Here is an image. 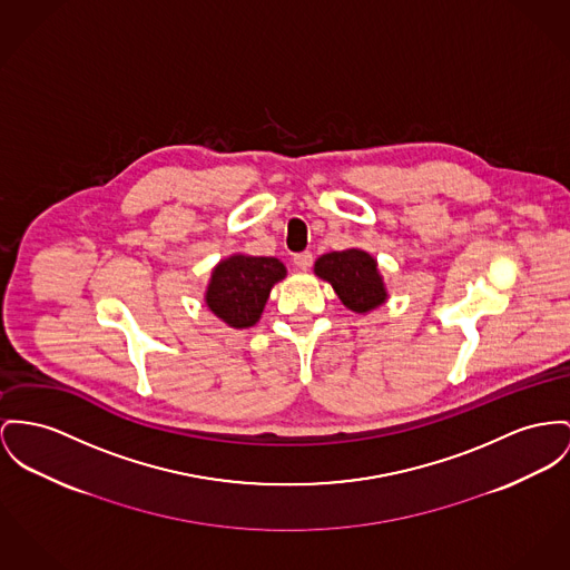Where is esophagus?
<instances>
[{
	"instance_id": "obj_1",
	"label": "esophagus",
	"mask_w": 570,
	"mask_h": 570,
	"mask_svg": "<svg viewBox=\"0 0 570 570\" xmlns=\"http://www.w3.org/2000/svg\"><path fill=\"white\" fill-rule=\"evenodd\" d=\"M294 266L298 267V269H308V267L313 266V255L308 250L294 255Z\"/></svg>"
}]
</instances>
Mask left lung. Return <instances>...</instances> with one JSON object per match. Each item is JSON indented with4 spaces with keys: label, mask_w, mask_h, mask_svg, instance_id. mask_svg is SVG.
I'll list each match as a JSON object with an SVG mask.
<instances>
[{
    "label": "left lung",
    "mask_w": 570,
    "mask_h": 570,
    "mask_svg": "<svg viewBox=\"0 0 570 570\" xmlns=\"http://www.w3.org/2000/svg\"><path fill=\"white\" fill-rule=\"evenodd\" d=\"M315 274L333 285L340 301L356 313H367L386 301L379 267L365 250H342L322 255L315 262Z\"/></svg>",
    "instance_id": "obj_1"
}]
</instances>
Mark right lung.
I'll return each mask as SVG.
<instances>
[{"label":"right lung","mask_w":570,"mask_h":570,"mask_svg":"<svg viewBox=\"0 0 570 570\" xmlns=\"http://www.w3.org/2000/svg\"><path fill=\"white\" fill-rule=\"evenodd\" d=\"M285 276V266L274 257L233 255L212 272L207 306L233 328L257 324L274 283Z\"/></svg>","instance_id":"1"}]
</instances>
